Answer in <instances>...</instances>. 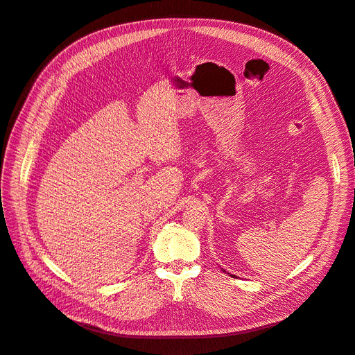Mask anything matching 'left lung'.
<instances>
[{"label":"left lung","mask_w":355,"mask_h":355,"mask_svg":"<svg viewBox=\"0 0 355 355\" xmlns=\"http://www.w3.org/2000/svg\"><path fill=\"white\" fill-rule=\"evenodd\" d=\"M223 271H225V270H223ZM227 274H230V272H227ZM230 275H231V277H235V275H232V274H230Z\"/></svg>","instance_id":"8db88e82"}]
</instances>
